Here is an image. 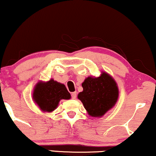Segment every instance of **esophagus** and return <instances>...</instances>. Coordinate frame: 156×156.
I'll return each mask as SVG.
<instances>
[{"label": "esophagus", "instance_id": "obj_1", "mask_svg": "<svg viewBox=\"0 0 156 156\" xmlns=\"http://www.w3.org/2000/svg\"><path fill=\"white\" fill-rule=\"evenodd\" d=\"M77 96V93L76 92H73L71 94V98L73 99H76Z\"/></svg>", "mask_w": 156, "mask_h": 156}]
</instances>
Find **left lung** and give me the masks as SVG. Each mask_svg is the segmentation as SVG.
I'll return each instance as SVG.
<instances>
[{
  "mask_svg": "<svg viewBox=\"0 0 156 156\" xmlns=\"http://www.w3.org/2000/svg\"><path fill=\"white\" fill-rule=\"evenodd\" d=\"M83 90L78 95L91 117H101L114 106L119 91L116 82L106 73L98 78L88 77L82 83Z\"/></svg>",
  "mask_w": 156,
  "mask_h": 156,
  "instance_id": "8db88e82",
  "label": "left lung"
}]
</instances>
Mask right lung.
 I'll return each mask as SVG.
<instances>
[{
  "mask_svg": "<svg viewBox=\"0 0 156 156\" xmlns=\"http://www.w3.org/2000/svg\"><path fill=\"white\" fill-rule=\"evenodd\" d=\"M33 98L42 111L50 112L56 109L61 99L70 98V94L65 85L51 79L37 84Z\"/></svg>",
  "mask_w": 156,
  "mask_h": 156,
  "instance_id": "right-lung-1",
  "label": "right lung"
}]
</instances>
